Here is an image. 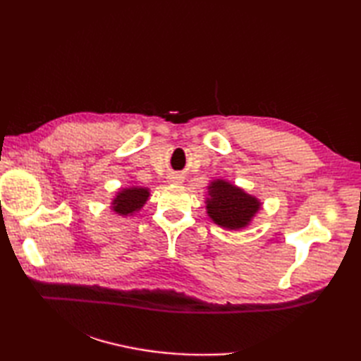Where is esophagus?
<instances>
[{"mask_svg": "<svg viewBox=\"0 0 361 361\" xmlns=\"http://www.w3.org/2000/svg\"><path fill=\"white\" fill-rule=\"evenodd\" d=\"M167 183L169 185H180V183H183V176L178 175V173H172L167 176Z\"/></svg>", "mask_w": 361, "mask_h": 361, "instance_id": "obj_1", "label": "esophagus"}]
</instances>
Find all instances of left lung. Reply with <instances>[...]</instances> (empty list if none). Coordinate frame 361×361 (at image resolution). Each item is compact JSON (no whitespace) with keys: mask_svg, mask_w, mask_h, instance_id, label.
Listing matches in <instances>:
<instances>
[{"mask_svg":"<svg viewBox=\"0 0 361 361\" xmlns=\"http://www.w3.org/2000/svg\"><path fill=\"white\" fill-rule=\"evenodd\" d=\"M204 203L209 219L228 231H239L247 228L262 208L257 197L221 178L209 183Z\"/></svg>","mask_w":361,"mask_h":361,"instance_id":"obj_1","label":"left lung"}]
</instances>
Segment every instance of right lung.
Here are the masks:
<instances>
[{
    "instance_id": "1",
    "label": "right lung",
    "mask_w": 361,
    "mask_h": 361,
    "mask_svg": "<svg viewBox=\"0 0 361 361\" xmlns=\"http://www.w3.org/2000/svg\"><path fill=\"white\" fill-rule=\"evenodd\" d=\"M150 197L149 188L130 186L121 189L111 200V211L118 216L128 217L141 211L142 206L147 203Z\"/></svg>"
}]
</instances>
